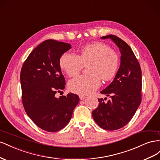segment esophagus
Listing matches in <instances>:
<instances>
[{
	"instance_id": "34e87169",
	"label": "esophagus",
	"mask_w": 160,
	"mask_h": 160,
	"mask_svg": "<svg viewBox=\"0 0 160 160\" xmlns=\"http://www.w3.org/2000/svg\"><path fill=\"white\" fill-rule=\"evenodd\" d=\"M86 98V96H84V95H80V100H84Z\"/></svg>"
}]
</instances>
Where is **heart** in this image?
<instances>
[{
	"instance_id": "heart-1",
	"label": "heart",
	"mask_w": 160,
	"mask_h": 160,
	"mask_svg": "<svg viewBox=\"0 0 160 160\" xmlns=\"http://www.w3.org/2000/svg\"><path fill=\"white\" fill-rule=\"evenodd\" d=\"M88 65L89 75L80 76L69 82L71 92L90 94L100 87V78L104 81L112 79L119 66V56L109 45L95 42L82 48L78 56L66 52L60 59V68L70 77L77 76L84 66Z\"/></svg>"
}]
</instances>
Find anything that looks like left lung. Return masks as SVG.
I'll list each match as a JSON object with an SVG mask.
<instances>
[{
  "mask_svg": "<svg viewBox=\"0 0 160 160\" xmlns=\"http://www.w3.org/2000/svg\"><path fill=\"white\" fill-rule=\"evenodd\" d=\"M101 39H111L121 52V63L113 81L100 93L111 96L104 102L98 98L99 105L92 112L94 121L103 129L113 131L126 125L133 118L141 101L142 76L138 60L129 45L115 35Z\"/></svg>",
  "mask_w": 160,
  "mask_h": 160,
  "instance_id": "8db88e82",
  "label": "left lung"
}]
</instances>
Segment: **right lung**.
Segmentation results:
<instances>
[{"label": "right lung", "instance_id": "1", "mask_svg": "<svg viewBox=\"0 0 160 160\" xmlns=\"http://www.w3.org/2000/svg\"><path fill=\"white\" fill-rule=\"evenodd\" d=\"M71 48L69 43L45 40L31 52L21 68L25 111L36 125L48 132L64 128L80 100L78 96L72 93L56 97L66 85L60 59Z\"/></svg>", "mask_w": 160, "mask_h": 160}]
</instances>
